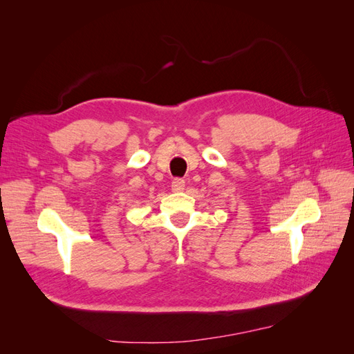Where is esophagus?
<instances>
[{
    "instance_id": "obj_1",
    "label": "esophagus",
    "mask_w": 354,
    "mask_h": 354,
    "mask_svg": "<svg viewBox=\"0 0 354 354\" xmlns=\"http://www.w3.org/2000/svg\"><path fill=\"white\" fill-rule=\"evenodd\" d=\"M173 192H183L185 190V180L183 178H176L173 181V186H171Z\"/></svg>"
}]
</instances>
